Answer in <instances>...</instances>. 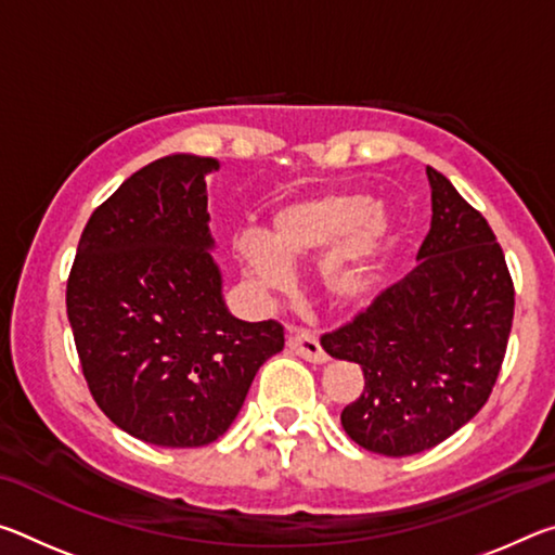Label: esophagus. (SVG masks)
Wrapping results in <instances>:
<instances>
[{"label":"esophagus","mask_w":555,"mask_h":555,"mask_svg":"<svg viewBox=\"0 0 555 555\" xmlns=\"http://www.w3.org/2000/svg\"><path fill=\"white\" fill-rule=\"evenodd\" d=\"M286 345L291 352H296L308 362H315V364L327 362V354L321 347V343H318V335L313 331H306V327H288Z\"/></svg>","instance_id":"obj_1"}]
</instances>
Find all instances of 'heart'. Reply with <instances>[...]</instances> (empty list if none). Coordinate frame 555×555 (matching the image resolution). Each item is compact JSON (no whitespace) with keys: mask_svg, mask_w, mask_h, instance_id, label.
<instances>
[{"mask_svg":"<svg viewBox=\"0 0 555 555\" xmlns=\"http://www.w3.org/2000/svg\"><path fill=\"white\" fill-rule=\"evenodd\" d=\"M391 232V218L370 193L335 188L279 203L271 210L269 234L242 230L234 251L244 271L264 288H286L294 261L325 251L323 288L335 306L347 308L372 294Z\"/></svg>","mask_w":555,"mask_h":555,"instance_id":"obj_1","label":"heart"}]
</instances>
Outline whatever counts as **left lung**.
Returning a JSON list of instances; mask_svg holds the SVG:
<instances>
[{
  "label": "left lung",
  "mask_w": 555,
  "mask_h": 555,
  "mask_svg": "<svg viewBox=\"0 0 555 555\" xmlns=\"http://www.w3.org/2000/svg\"><path fill=\"white\" fill-rule=\"evenodd\" d=\"M426 173L434 218L416 269L321 337L327 354L364 372L340 413L345 434L389 457L436 448L485 406L514 321V281L492 228L443 173Z\"/></svg>",
  "instance_id": "1"
}]
</instances>
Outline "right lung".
<instances>
[{
  "mask_svg": "<svg viewBox=\"0 0 555 555\" xmlns=\"http://www.w3.org/2000/svg\"><path fill=\"white\" fill-rule=\"evenodd\" d=\"M218 168L173 154L131 173L90 215L65 288L92 399L164 448L218 440L261 364L284 350V325L240 321L222 300L205 195Z\"/></svg>",
  "mask_w": 555,
  "mask_h": 555,
  "instance_id": "1",
  "label": "right lung"
}]
</instances>
